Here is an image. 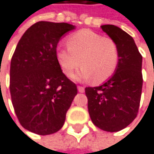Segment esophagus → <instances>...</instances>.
Listing matches in <instances>:
<instances>
[{"instance_id":"obj_1","label":"esophagus","mask_w":154,"mask_h":154,"mask_svg":"<svg viewBox=\"0 0 154 154\" xmlns=\"http://www.w3.org/2000/svg\"><path fill=\"white\" fill-rule=\"evenodd\" d=\"M78 91H80V92H84V87H82V86H78Z\"/></svg>"}]
</instances>
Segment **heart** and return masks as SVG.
Masks as SVG:
<instances>
[{
    "label": "heart",
    "mask_w": 154,
    "mask_h": 154,
    "mask_svg": "<svg viewBox=\"0 0 154 154\" xmlns=\"http://www.w3.org/2000/svg\"><path fill=\"white\" fill-rule=\"evenodd\" d=\"M68 48H57L56 61L66 76L73 75L79 82L102 83L109 80L119 64V49L116 42L109 37L91 30H81L67 40Z\"/></svg>",
    "instance_id": "1"
}]
</instances>
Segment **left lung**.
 Returning a JSON list of instances; mask_svg holds the SVG:
<instances>
[{
    "label": "left lung",
    "instance_id": "1",
    "mask_svg": "<svg viewBox=\"0 0 154 154\" xmlns=\"http://www.w3.org/2000/svg\"><path fill=\"white\" fill-rule=\"evenodd\" d=\"M103 31L119 49V64L114 74L98 87H86L88 111L95 126L105 131H119L137 116L142 88L143 57L135 42L121 28L106 24Z\"/></svg>",
    "mask_w": 154,
    "mask_h": 154
}]
</instances>
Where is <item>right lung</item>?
<instances>
[{"label":"right lung","instance_id":"1","mask_svg":"<svg viewBox=\"0 0 154 154\" xmlns=\"http://www.w3.org/2000/svg\"><path fill=\"white\" fill-rule=\"evenodd\" d=\"M75 29L66 23L39 22L19 41L10 70V91L22 126L40 135L58 131L77 94L63 72L55 51L62 37Z\"/></svg>","mask_w":154,"mask_h":154}]
</instances>
